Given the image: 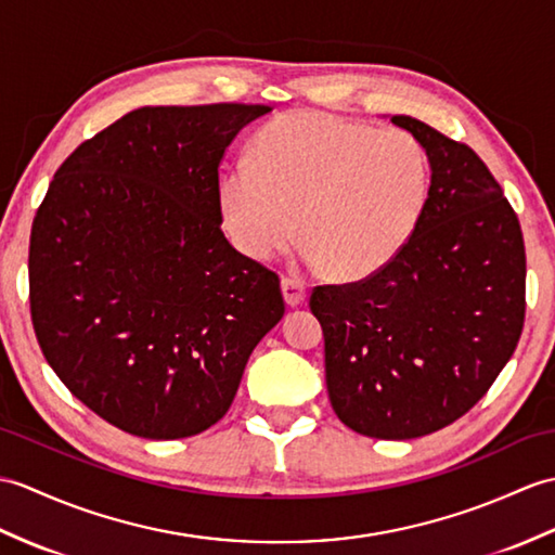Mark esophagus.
<instances>
[{"instance_id":"1","label":"esophagus","mask_w":555,"mask_h":555,"mask_svg":"<svg viewBox=\"0 0 555 555\" xmlns=\"http://www.w3.org/2000/svg\"><path fill=\"white\" fill-rule=\"evenodd\" d=\"M281 293H283V300H286L288 307H300L307 298L305 286L295 279H283L281 281Z\"/></svg>"}]
</instances>
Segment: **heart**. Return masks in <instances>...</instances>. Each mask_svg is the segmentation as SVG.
Listing matches in <instances>:
<instances>
[{
  "mask_svg": "<svg viewBox=\"0 0 555 555\" xmlns=\"http://www.w3.org/2000/svg\"><path fill=\"white\" fill-rule=\"evenodd\" d=\"M428 198L430 165L416 139L319 111L269 122L253 160L219 186L224 229L243 255L272 260L298 229L305 264L343 281L383 272L414 238Z\"/></svg>",
  "mask_w": 555,
  "mask_h": 555,
  "instance_id": "obj_1",
  "label": "heart"
}]
</instances>
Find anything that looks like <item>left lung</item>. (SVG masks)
I'll use <instances>...</instances> for the list:
<instances>
[{
    "mask_svg": "<svg viewBox=\"0 0 555 555\" xmlns=\"http://www.w3.org/2000/svg\"><path fill=\"white\" fill-rule=\"evenodd\" d=\"M390 120L428 156V208L383 272L319 286L309 307L338 418L376 440H414L478 404L511 359L525 321V243L478 153L411 115Z\"/></svg>",
    "mask_w": 555,
    "mask_h": 555,
    "instance_id": "obj_1",
    "label": "left lung"
}]
</instances>
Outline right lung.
Wrapping results in <instances>:
<instances>
[{"instance_id": "add662e5", "label": "right lung", "mask_w": 555, "mask_h": 555, "mask_svg": "<svg viewBox=\"0 0 555 555\" xmlns=\"http://www.w3.org/2000/svg\"><path fill=\"white\" fill-rule=\"evenodd\" d=\"M269 106L134 108L77 146L30 234L37 343L103 421L179 440L222 418L283 317L279 276L222 234L217 167Z\"/></svg>"}]
</instances>
